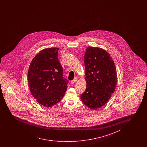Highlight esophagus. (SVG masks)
I'll list each match as a JSON object with an SVG mask.
<instances>
[{
	"label": "esophagus",
	"mask_w": 147,
	"mask_h": 147,
	"mask_svg": "<svg viewBox=\"0 0 147 147\" xmlns=\"http://www.w3.org/2000/svg\"><path fill=\"white\" fill-rule=\"evenodd\" d=\"M78 80H79V78H78V77H76L74 80H71V84H75L76 82Z\"/></svg>",
	"instance_id": "obj_1"
}]
</instances>
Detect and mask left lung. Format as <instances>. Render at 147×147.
Here are the masks:
<instances>
[{"instance_id":"left-lung-1","label":"left lung","mask_w":147,"mask_h":147,"mask_svg":"<svg viewBox=\"0 0 147 147\" xmlns=\"http://www.w3.org/2000/svg\"><path fill=\"white\" fill-rule=\"evenodd\" d=\"M86 89L80 96L87 107L96 109L102 107L111 98L117 83L114 62L106 50L89 46L84 57Z\"/></svg>"}]
</instances>
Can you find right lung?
I'll use <instances>...</instances> for the list:
<instances>
[{
  "label": "right lung",
  "instance_id": "add662e5",
  "mask_svg": "<svg viewBox=\"0 0 147 147\" xmlns=\"http://www.w3.org/2000/svg\"><path fill=\"white\" fill-rule=\"evenodd\" d=\"M59 49L51 47L40 51L28 68L30 90L38 103L44 107H52L60 101L67 88L68 81L63 77Z\"/></svg>",
  "mask_w": 147,
  "mask_h": 147
}]
</instances>
